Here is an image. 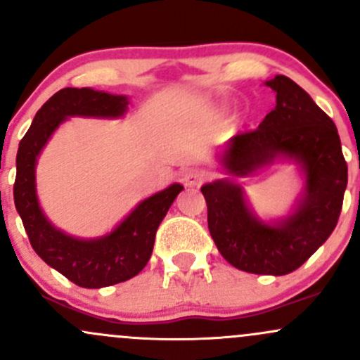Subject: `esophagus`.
<instances>
[{"label":"esophagus","mask_w":360,"mask_h":360,"mask_svg":"<svg viewBox=\"0 0 360 360\" xmlns=\"http://www.w3.org/2000/svg\"><path fill=\"white\" fill-rule=\"evenodd\" d=\"M207 181V172L203 169H190L183 174V183L188 188H198Z\"/></svg>","instance_id":"34e87169"}]
</instances>
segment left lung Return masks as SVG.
<instances>
[{
	"instance_id": "8db88e82",
	"label": "left lung",
	"mask_w": 360,
	"mask_h": 360,
	"mask_svg": "<svg viewBox=\"0 0 360 360\" xmlns=\"http://www.w3.org/2000/svg\"><path fill=\"white\" fill-rule=\"evenodd\" d=\"M276 107L259 129L236 134L219 155L222 170L247 177L276 160L293 162L304 190L288 215L262 221L241 184L224 177L203 184L207 221L221 255L236 269L285 276L302 266L336 228L347 188V162L333 120L286 75L266 82Z\"/></svg>"
}]
</instances>
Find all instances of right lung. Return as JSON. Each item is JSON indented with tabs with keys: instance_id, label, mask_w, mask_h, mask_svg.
Instances as JSON below:
<instances>
[{
	"instance_id": "1",
	"label": "right lung",
	"mask_w": 360,
	"mask_h": 360,
	"mask_svg": "<svg viewBox=\"0 0 360 360\" xmlns=\"http://www.w3.org/2000/svg\"><path fill=\"white\" fill-rule=\"evenodd\" d=\"M129 98L91 88H65L39 108L17 151L13 200L34 252L60 274L82 288H105L127 281L143 271L153 252L155 234L183 191L179 183L155 193L110 233L75 238L55 228L44 215L36 191V164L53 132L70 117H124Z\"/></svg>"
}]
</instances>
